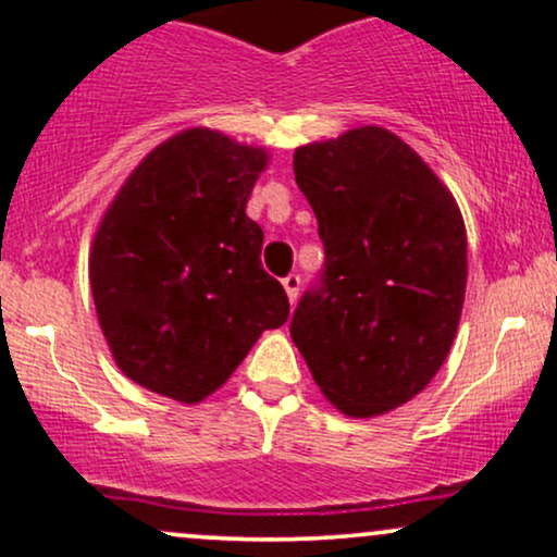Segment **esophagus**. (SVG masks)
Wrapping results in <instances>:
<instances>
[{
	"label": "esophagus",
	"mask_w": 557,
	"mask_h": 557,
	"mask_svg": "<svg viewBox=\"0 0 557 557\" xmlns=\"http://www.w3.org/2000/svg\"><path fill=\"white\" fill-rule=\"evenodd\" d=\"M283 285H285L287 298H290V304H293V300L298 298V290H300V274L290 272V274H287V277L283 280Z\"/></svg>",
	"instance_id": "34e87169"
}]
</instances>
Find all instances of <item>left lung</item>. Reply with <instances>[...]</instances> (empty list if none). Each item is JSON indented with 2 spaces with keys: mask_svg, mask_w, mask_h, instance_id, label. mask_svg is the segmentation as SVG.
Returning a JSON list of instances; mask_svg holds the SVG:
<instances>
[{
  "mask_svg": "<svg viewBox=\"0 0 557 557\" xmlns=\"http://www.w3.org/2000/svg\"><path fill=\"white\" fill-rule=\"evenodd\" d=\"M293 172L314 209L324 267L298 300L290 337L332 406L393 411L443 367L466 293L456 198L385 127L300 146Z\"/></svg>",
  "mask_w": 557,
  "mask_h": 557,
  "instance_id": "8db88e82",
  "label": "left lung"
}]
</instances>
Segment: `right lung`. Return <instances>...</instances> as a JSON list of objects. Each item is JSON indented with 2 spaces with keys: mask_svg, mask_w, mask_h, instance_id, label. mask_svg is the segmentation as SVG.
Listing matches in <instances>:
<instances>
[{
  "mask_svg": "<svg viewBox=\"0 0 557 557\" xmlns=\"http://www.w3.org/2000/svg\"><path fill=\"white\" fill-rule=\"evenodd\" d=\"M264 149L207 127L157 146L94 238L91 293L123 372L181 403L225 385L264 330L287 322L285 287L261 267L246 214Z\"/></svg>",
  "mask_w": 557,
  "mask_h": 557,
  "instance_id": "right-lung-1",
  "label": "right lung"
}]
</instances>
